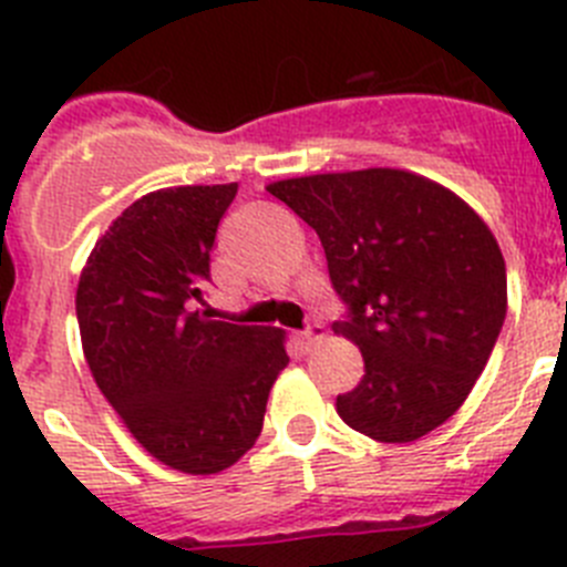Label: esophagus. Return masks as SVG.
I'll return each mask as SVG.
<instances>
[{"mask_svg":"<svg viewBox=\"0 0 567 567\" xmlns=\"http://www.w3.org/2000/svg\"><path fill=\"white\" fill-rule=\"evenodd\" d=\"M321 336H324V328H321L319 321H310V324L302 330V333H296V341H299V347H302L305 353H308L310 347H313L316 341L321 339Z\"/></svg>","mask_w":567,"mask_h":567,"instance_id":"esophagus-1","label":"esophagus"}]
</instances>
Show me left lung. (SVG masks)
I'll return each mask as SVG.
<instances>
[{
  "label": "left lung",
  "instance_id": "left-lung-1",
  "mask_svg": "<svg viewBox=\"0 0 567 567\" xmlns=\"http://www.w3.org/2000/svg\"><path fill=\"white\" fill-rule=\"evenodd\" d=\"M321 239L344 299L333 333L364 355L336 398L350 430L410 443L455 415L506 319V259L481 214L404 169L328 172L268 183Z\"/></svg>",
  "mask_w": 567,
  "mask_h": 567
}]
</instances>
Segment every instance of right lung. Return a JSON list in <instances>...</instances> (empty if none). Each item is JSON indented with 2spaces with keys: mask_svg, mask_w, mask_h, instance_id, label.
Listing matches in <instances>:
<instances>
[{
  "mask_svg": "<svg viewBox=\"0 0 567 567\" xmlns=\"http://www.w3.org/2000/svg\"><path fill=\"white\" fill-rule=\"evenodd\" d=\"M237 183L150 192L112 220L75 290L81 347L126 430L163 466L217 474L262 432L285 330L206 319L203 285Z\"/></svg>",
  "mask_w": 567,
  "mask_h": 567,
  "instance_id": "1",
  "label": "right lung"
}]
</instances>
